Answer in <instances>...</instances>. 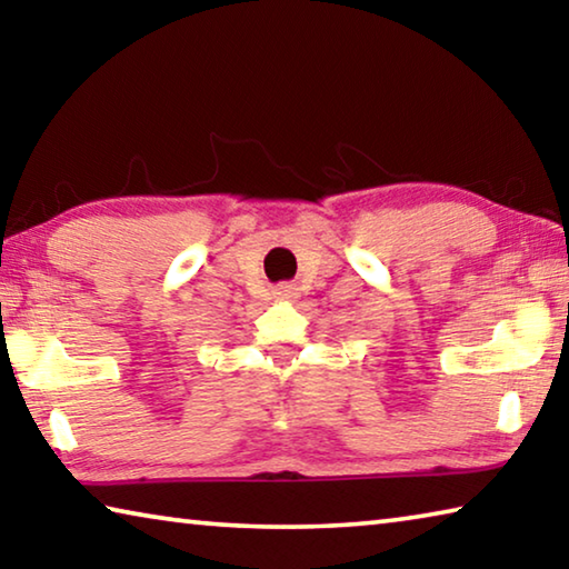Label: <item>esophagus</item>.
Returning a JSON list of instances; mask_svg holds the SVG:
<instances>
[{
  "instance_id": "obj_1",
  "label": "esophagus",
  "mask_w": 569,
  "mask_h": 569,
  "mask_svg": "<svg viewBox=\"0 0 569 569\" xmlns=\"http://www.w3.org/2000/svg\"><path fill=\"white\" fill-rule=\"evenodd\" d=\"M273 293H276V298H281V301H293V298L298 296V288L293 283H283V286H278Z\"/></svg>"
}]
</instances>
